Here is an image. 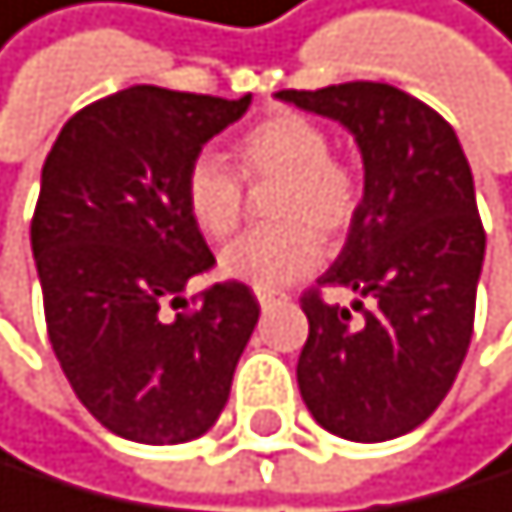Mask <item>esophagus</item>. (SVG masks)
I'll return each instance as SVG.
<instances>
[{"mask_svg": "<svg viewBox=\"0 0 512 512\" xmlns=\"http://www.w3.org/2000/svg\"><path fill=\"white\" fill-rule=\"evenodd\" d=\"M284 297L281 294H271V290H258V303H261V310H271V307H277Z\"/></svg>", "mask_w": 512, "mask_h": 512, "instance_id": "obj_1", "label": "esophagus"}]
</instances>
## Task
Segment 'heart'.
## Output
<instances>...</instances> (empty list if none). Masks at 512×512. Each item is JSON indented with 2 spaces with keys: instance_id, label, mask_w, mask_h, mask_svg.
<instances>
[{
  "instance_id": "heart-1",
  "label": "heart",
  "mask_w": 512,
  "mask_h": 512,
  "mask_svg": "<svg viewBox=\"0 0 512 512\" xmlns=\"http://www.w3.org/2000/svg\"><path fill=\"white\" fill-rule=\"evenodd\" d=\"M330 133L297 110H277L241 133L235 146L242 179L281 182L271 218L281 225L248 231L222 251L218 267L254 290H277L323 261V238H343L356 222L362 186L353 166L330 156ZM186 209L202 235L225 238L245 215V189L218 153H199L182 182Z\"/></svg>"
}]
</instances>
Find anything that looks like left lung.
Segmentation results:
<instances>
[{
	"label": "left lung",
	"mask_w": 512,
	"mask_h": 512,
	"mask_svg": "<svg viewBox=\"0 0 512 512\" xmlns=\"http://www.w3.org/2000/svg\"><path fill=\"white\" fill-rule=\"evenodd\" d=\"M277 97L340 120L366 166L346 248L300 297L310 323L297 359L300 395L346 441L398 438L441 405L471 346L487 248L471 166L451 123L392 84ZM326 286L356 289L360 317L326 301Z\"/></svg>",
	"instance_id": "8db88e82"
}]
</instances>
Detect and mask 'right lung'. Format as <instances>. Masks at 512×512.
<instances>
[{"instance_id":"obj_1","label":"right lung","mask_w":512,"mask_h":512,"mask_svg":"<svg viewBox=\"0 0 512 512\" xmlns=\"http://www.w3.org/2000/svg\"><path fill=\"white\" fill-rule=\"evenodd\" d=\"M238 100L127 87L64 123L41 169L32 254L48 340L100 425L140 444H182L222 415L258 300L241 281L182 290L215 254L186 209V169L248 110Z\"/></svg>"}]
</instances>
